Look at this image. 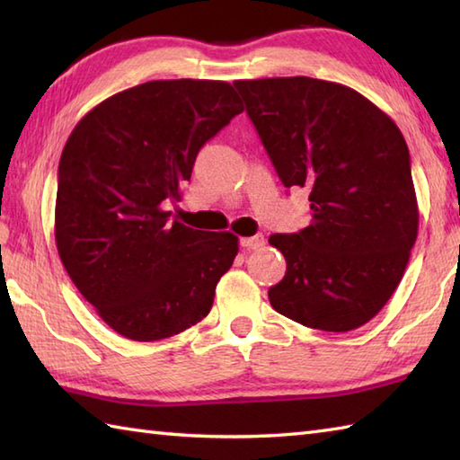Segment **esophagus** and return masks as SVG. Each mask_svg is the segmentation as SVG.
I'll return each instance as SVG.
<instances>
[{
	"mask_svg": "<svg viewBox=\"0 0 460 460\" xmlns=\"http://www.w3.org/2000/svg\"><path fill=\"white\" fill-rule=\"evenodd\" d=\"M262 243H265V237H262V235L243 237V239H241V247L247 249V251H257V249L262 247Z\"/></svg>",
	"mask_w": 460,
	"mask_h": 460,
	"instance_id": "obj_1",
	"label": "esophagus"
}]
</instances>
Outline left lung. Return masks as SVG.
I'll use <instances>...</instances> for the list:
<instances>
[{"instance_id": "left-lung-1", "label": "left lung", "mask_w": 460, "mask_h": 460, "mask_svg": "<svg viewBox=\"0 0 460 460\" xmlns=\"http://www.w3.org/2000/svg\"><path fill=\"white\" fill-rule=\"evenodd\" d=\"M285 188L310 191V225L269 243L287 261L269 300L302 326L348 332L392 298L417 239L409 150L389 116L349 86L235 81Z\"/></svg>"}]
</instances>
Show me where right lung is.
<instances>
[{"instance_id":"right-lung-1","label":"right lung","mask_w":460,"mask_h":460,"mask_svg":"<svg viewBox=\"0 0 460 460\" xmlns=\"http://www.w3.org/2000/svg\"><path fill=\"white\" fill-rule=\"evenodd\" d=\"M243 112L223 81H150L86 112L58 162L55 241L68 277L120 336L170 338L209 314L237 257L229 231L172 221L195 155Z\"/></svg>"}]
</instances>
